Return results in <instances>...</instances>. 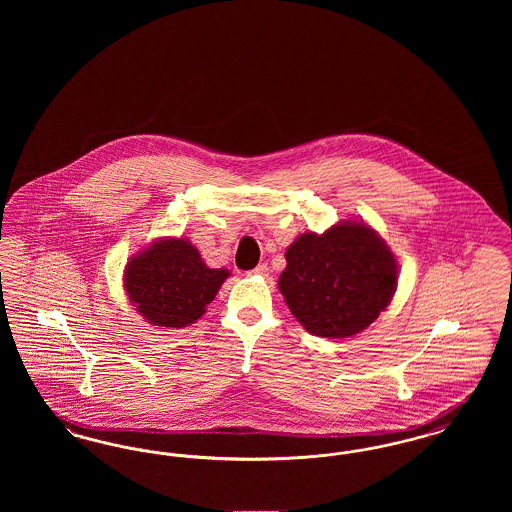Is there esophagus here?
I'll return each instance as SVG.
<instances>
[{
  "instance_id": "1",
  "label": "esophagus",
  "mask_w": 512,
  "mask_h": 512,
  "mask_svg": "<svg viewBox=\"0 0 512 512\" xmlns=\"http://www.w3.org/2000/svg\"><path fill=\"white\" fill-rule=\"evenodd\" d=\"M249 274H253V276H268V267L265 263H263V265H257Z\"/></svg>"
}]
</instances>
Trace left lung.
<instances>
[{"instance_id":"1","label":"left lung","mask_w":512,"mask_h":512,"mask_svg":"<svg viewBox=\"0 0 512 512\" xmlns=\"http://www.w3.org/2000/svg\"><path fill=\"white\" fill-rule=\"evenodd\" d=\"M278 278L293 317L320 338H347L368 328L397 290V261L376 230L345 220L324 234H301L286 249Z\"/></svg>"}]
</instances>
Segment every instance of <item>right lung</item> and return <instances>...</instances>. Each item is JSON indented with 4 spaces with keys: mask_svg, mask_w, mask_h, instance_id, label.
I'll use <instances>...</instances> for the list:
<instances>
[{
    "mask_svg": "<svg viewBox=\"0 0 512 512\" xmlns=\"http://www.w3.org/2000/svg\"><path fill=\"white\" fill-rule=\"evenodd\" d=\"M226 268H209L195 245L165 238L134 255L124 268V290L146 322L161 328H184L203 317Z\"/></svg>",
    "mask_w": 512,
    "mask_h": 512,
    "instance_id": "right-lung-1",
    "label": "right lung"
}]
</instances>
